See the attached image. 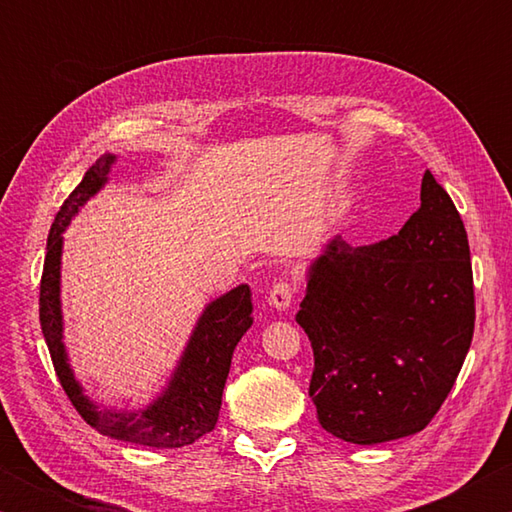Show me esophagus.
Returning <instances> with one entry per match:
<instances>
[{
  "label": "esophagus",
  "instance_id": "obj_1",
  "mask_svg": "<svg viewBox=\"0 0 512 512\" xmlns=\"http://www.w3.org/2000/svg\"><path fill=\"white\" fill-rule=\"evenodd\" d=\"M293 298H296V289H293L289 282H277V284H273L271 293H268V305L284 311L291 307Z\"/></svg>",
  "mask_w": 512,
  "mask_h": 512
}]
</instances>
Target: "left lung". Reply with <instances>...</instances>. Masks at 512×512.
<instances>
[{
  "label": "left lung",
  "mask_w": 512,
  "mask_h": 512,
  "mask_svg": "<svg viewBox=\"0 0 512 512\" xmlns=\"http://www.w3.org/2000/svg\"><path fill=\"white\" fill-rule=\"evenodd\" d=\"M397 235L341 237L309 268L298 325L314 350L320 427L354 445L422 431L447 400L474 334L467 232L433 173Z\"/></svg>",
  "instance_id": "1"
}]
</instances>
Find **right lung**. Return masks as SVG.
Instances as JSON below:
<instances>
[{
    "label": "right lung",
    "mask_w": 512,
    "mask_h": 512,
    "mask_svg": "<svg viewBox=\"0 0 512 512\" xmlns=\"http://www.w3.org/2000/svg\"><path fill=\"white\" fill-rule=\"evenodd\" d=\"M115 155H103L69 194L49 230L45 268L40 280V327L54 361V370L69 402L81 418L103 436L126 443L173 449L192 445L219 420L221 395L230 372L232 352L253 325V296L248 284L232 289L207 305L189 339L167 391L142 411H99L74 379L63 345L60 316V250L63 230L79 207L103 187Z\"/></svg>",
    "instance_id": "1"
}]
</instances>
